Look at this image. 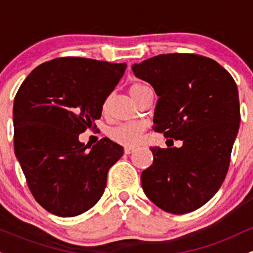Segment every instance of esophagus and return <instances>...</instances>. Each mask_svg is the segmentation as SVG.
Instances as JSON below:
<instances>
[{
	"label": "esophagus",
	"instance_id": "obj_1",
	"mask_svg": "<svg viewBox=\"0 0 253 253\" xmlns=\"http://www.w3.org/2000/svg\"><path fill=\"white\" fill-rule=\"evenodd\" d=\"M125 153H126V155H130V153H133L135 151V149L134 147H125Z\"/></svg>",
	"mask_w": 253,
	"mask_h": 253
}]
</instances>
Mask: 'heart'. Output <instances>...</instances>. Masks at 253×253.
Instances as JSON below:
<instances>
[{"mask_svg": "<svg viewBox=\"0 0 253 253\" xmlns=\"http://www.w3.org/2000/svg\"><path fill=\"white\" fill-rule=\"evenodd\" d=\"M150 88L146 84L143 83H133L129 86L128 91L129 95L132 96L136 102L139 103V101L143 98V96L146 94L147 91H150ZM108 101L104 102V108L107 107ZM145 130V125L140 121H130V123H124L119 124L117 126H114L113 128L109 129V136L112 140H114L115 143L124 145V146H134L138 144V141L140 140L141 134Z\"/></svg>", "mask_w": 253, "mask_h": 253, "instance_id": "obj_1", "label": "heart"}]
</instances>
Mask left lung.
<instances>
[{
    "mask_svg": "<svg viewBox=\"0 0 253 253\" xmlns=\"http://www.w3.org/2000/svg\"><path fill=\"white\" fill-rule=\"evenodd\" d=\"M132 70L159 96L153 129L183 141L179 149L151 147L153 163L141 187L168 213L195 211L227 175L240 123L237 84L219 63L195 53L159 54Z\"/></svg>",
    "mask_w": 253,
    "mask_h": 253,
    "instance_id": "obj_1",
    "label": "left lung"
}]
</instances>
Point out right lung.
I'll list each match as a JSON object with an SVG mask.
<instances>
[{
  "instance_id": "obj_1",
  "label": "right lung",
  "mask_w": 253,
  "mask_h": 253,
  "mask_svg": "<svg viewBox=\"0 0 253 253\" xmlns=\"http://www.w3.org/2000/svg\"><path fill=\"white\" fill-rule=\"evenodd\" d=\"M126 64L62 57L40 64L15 95L14 150L36 201L57 216H76L102 196L124 149L108 138L84 145ZM96 127V126H95Z\"/></svg>"
}]
</instances>
